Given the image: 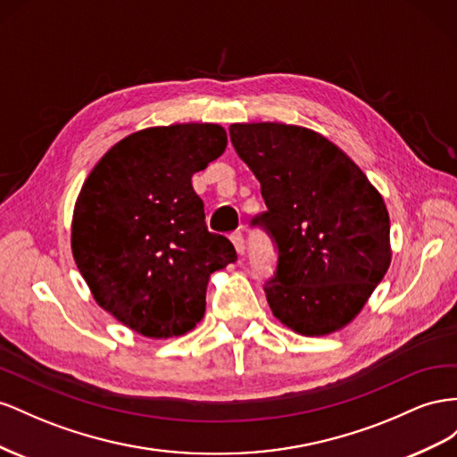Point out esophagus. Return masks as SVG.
Returning a JSON list of instances; mask_svg holds the SVG:
<instances>
[{"label": "esophagus", "instance_id": "34e87169", "mask_svg": "<svg viewBox=\"0 0 457 457\" xmlns=\"http://www.w3.org/2000/svg\"><path fill=\"white\" fill-rule=\"evenodd\" d=\"M229 239H231L233 246H236L237 254L243 256V254H245V239H243V233H241V231H233L231 236H229Z\"/></svg>", "mask_w": 457, "mask_h": 457}]
</instances>
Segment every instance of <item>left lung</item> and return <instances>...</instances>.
<instances>
[{"label":"left lung","mask_w":457,"mask_h":457,"mask_svg":"<svg viewBox=\"0 0 457 457\" xmlns=\"http://www.w3.org/2000/svg\"><path fill=\"white\" fill-rule=\"evenodd\" d=\"M229 137L268 206L253 224H262L278 245L276 276L264 283L273 316L306 337L346 328L393 256L381 193L314 129L231 124Z\"/></svg>","instance_id":"left-lung-1"}]
</instances>
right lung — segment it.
<instances>
[{
    "mask_svg": "<svg viewBox=\"0 0 457 457\" xmlns=\"http://www.w3.org/2000/svg\"><path fill=\"white\" fill-rule=\"evenodd\" d=\"M226 145L218 124L139 129L101 156L78 195L74 262L96 303L143 337L191 331L211 273L237 260L229 239L206 229L191 186Z\"/></svg>",
    "mask_w": 457,
    "mask_h": 457,
    "instance_id": "1",
    "label": "right lung"
}]
</instances>
